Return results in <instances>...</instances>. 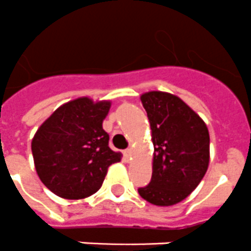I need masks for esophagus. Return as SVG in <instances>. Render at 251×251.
Instances as JSON below:
<instances>
[{"label":"esophagus","instance_id":"1","mask_svg":"<svg viewBox=\"0 0 251 251\" xmlns=\"http://www.w3.org/2000/svg\"><path fill=\"white\" fill-rule=\"evenodd\" d=\"M123 154H124V158H126V159L127 160H129V159H132V149H126L123 151Z\"/></svg>","mask_w":251,"mask_h":251}]
</instances>
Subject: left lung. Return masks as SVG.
<instances>
[{"mask_svg": "<svg viewBox=\"0 0 251 251\" xmlns=\"http://www.w3.org/2000/svg\"><path fill=\"white\" fill-rule=\"evenodd\" d=\"M154 145L151 181L138 193L155 206L185 200L203 179L210 162V135L201 116L175 94H141Z\"/></svg>", "mask_w": 251, "mask_h": 251, "instance_id": "8db88e82", "label": "left lung"}]
</instances>
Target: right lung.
<instances>
[{
  "label": "right lung",
  "mask_w": 251,
  "mask_h": 251,
  "mask_svg": "<svg viewBox=\"0 0 251 251\" xmlns=\"http://www.w3.org/2000/svg\"><path fill=\"white\" fill-rule=\"evenodd\" d=\"M110 101L80 97L59 106L36 131L32 154L40 180L58 197L81 200L101 188L122 153L109 148L102 123Z\"/></svg>",
  "instance_id": "add662e5"
}]
</instances>
